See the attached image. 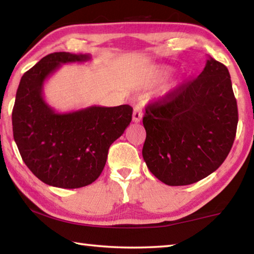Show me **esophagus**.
Segmentation results:
<instances>
[{
    "mask_svg": "<svg viewBox=\"0 0 254 254\" xmlns=\"http://www.w3.org/2000/svg\"><path fill=\"white\" fill-rule=\"evenodd\" d=\"M142 119V111H141V107L135 106L134 110H133V114H132V121L134 123H139Z\"/></svg>",
    "mask_w": 254,
    "mask_h": 254,
    "instance_id": "1",
    "label": "esophagus"
}]
</instances>
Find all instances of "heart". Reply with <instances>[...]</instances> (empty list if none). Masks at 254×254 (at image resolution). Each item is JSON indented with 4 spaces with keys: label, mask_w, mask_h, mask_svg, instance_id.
I'll return each instance as SVG.
<instances>
[{
    "label": "heart",
    "mask_w": 254,
    "mask_h": 254,
    "mask_svg": "<svg viewBox=\"0 0 254 254\" xmlns=\"http://www.w3.org/2000/svg\"><path fill=\"white\" fill-rule=\"evenodd\" d=\"M169 71H170L169 67H166V66L158 67L156 70V77H158V78H161V77H165L166 75H168Z\"/></svg>",
    "instance_id": "1"
}]
</instances>
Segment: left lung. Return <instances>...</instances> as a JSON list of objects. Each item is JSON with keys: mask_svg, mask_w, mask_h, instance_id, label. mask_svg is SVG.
I'll list each match as a JSON object with an SVG mask.
<instances>
[{"mask_svg": "<svg viewBox=\"0 0 254 254\" xmlns=\"http://www.w3.org/2000/svg\"><path fill=\"white\" fill-rule=\"evenodd\" d=\"M238 121L230 72L208 57L197 78L145 109L142 156L148 169L169 186L199 182L224 162Z\"/></svg>", "mask_w": 254, "mask_h": 254, "instance_id": "obj_1", "label": "left lung"}]
</instances>
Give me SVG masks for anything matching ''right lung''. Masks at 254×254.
<instances>
[{"label": "right lung", "mask_w": 254, "mask_h": 254, "mask_svg": "<svg viewBox=\"0 0 254 254\" xmlns=\"http://www.w3.org/2000/svg\"><path fill=\"white\" fill-rule=\"evenodd\" d=\"M89 60L86 54H50L25 72L16 91L14 141L28 168L49 186L74 189L95 182L111 144L132 120L133 110L127 104L59 113L46 102L45 81L60 66Z\"/></svg>", "instance_id": "1"}]
</instances>
